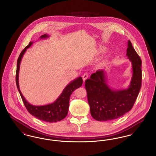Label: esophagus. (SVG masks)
<instances>
[{"label": "esophagus", "mask_w": 156, "mask_h": 156, "mask_svg": "<svg viewBox=\"0 0 156 156\" xmlns=\"http://www.w3.org/2000/svg\"><path fill=\"white\" fill-rule=\"evenodd\" d=\"M88 74H87V73H85L82 75V79H83V82L85 81V80L87 79H88Z\"/></svg>", "instance_id": "esophagus-1"}]
</instances>
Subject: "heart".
I'll list each match as a JSON object with an SVG mask.
<instances>
[{
    "mask_svg": "<svg viewBox=\"0 0 156 156\" xmlns=\"http://www.w3.org/2000/svg\"><path fill=\"white\" fill-rule=\"evenodd\" d=\"M105 51V48H99V52H104ZM105 64V62H101V63L99 64V66H100V67H102Z\"/></svg>",
    "mask_w": 156,
    "mask_h": 156,
    "instance_id": "obj_1",
    "label": "heart"
}]
</instances>
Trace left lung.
<instances>
[{
  "label": "left lung",
  "mask_w": 156,
  "mask_h": 156,
  "mask_svg": "<svg viewBox=\"0 0 156 156\" xmlns=\"http://www.w3.org/2000/svg\"><path fill=\"white\" fill-rule=\"evenodd\" d=\"M126 55L132 62V77L126 89H112L108 85L106 73L99 69L85 81L88 101L92 118L98 121L118 119L131 110L141 85V60L128 41Z\"/></svg>",
  "instance_id": "1"
}]
</instances>
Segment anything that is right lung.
Masks as SVG:
<instances>
[{
    "instance_id": "right-lung-1",
    "label": "right lung",
    "mask_w": 156,
    "mask_h": 156,
    "mask_svg": "<svg viewBox=\"0 0 156 156\" xmlns=\"http://www.w3.org/2000/svg\"><path fill=\"white\" fill-rule=\"evenodd\" d=\"M49 36L45 34L40 37V39L48 38ZM33 41L30 42L27 46H26L20 53L17 62V69L16 74V82L17 88L20 93L23 102L26 106L27 110L30 114L37 119L44 121L46 122H56L64 119L67 116L69 108V102L70 96L75 89L81 87L82 85L83 80L81 76L75 79L70 82L66 88L63 90L62 93L58 98L52 104H47L42 106H35L29 104L23 97L19 88V73L20 69V65L23 56L29 48L33 44Z\"/></svg>"
}]
</instances>
